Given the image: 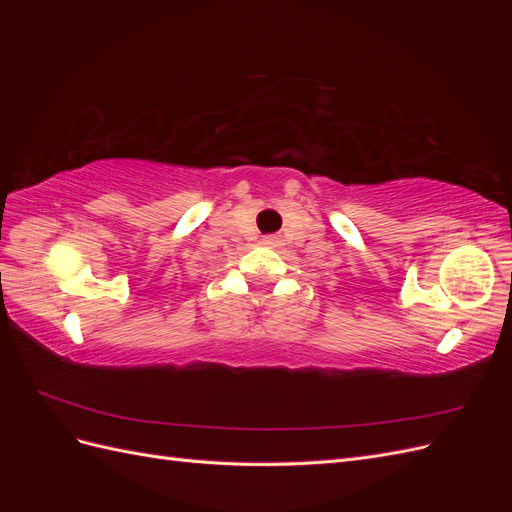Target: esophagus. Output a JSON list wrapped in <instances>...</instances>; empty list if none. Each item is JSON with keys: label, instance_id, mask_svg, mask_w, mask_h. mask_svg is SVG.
I'll return each instance as SVG.
<instances>
[{"label": "esophagus", "instance_id": "esophagus-1", "mask_svg": "<svg viewBox=\"0 0 512 512\" xmlns=\"http://www.w3.org/2000/svg\"><path fill=\"white\" fill-rule=\"evenodd\" d=\"M262 245H267V247H280V245H282V239L277 237V235H269V237L262 239Z\"/></svg>", "mask_w": 512, "mask_h": 512}]
</instances>
